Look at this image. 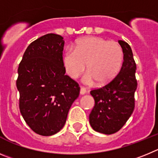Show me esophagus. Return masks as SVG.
<instances>
[{
    "instance_id": "esophagus-1",
    "label": "esophagus",
    "mask_w": 158,
    "mask_h": 158,
    "mask_svg": "<svg viewBox=\"0 0 158 158\" xmlns=\"http://www.w3.org/2000/svg\"><path fill=\"white\" fill-rule=\"evenodd\" d=\"M86 93V89H85L84 87H82V86H81L80 87V94L83 95V94H85Z\"/></svg>"
}]
</instances>
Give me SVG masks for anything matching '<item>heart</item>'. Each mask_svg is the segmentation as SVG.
Returning a JSON list of instances; mask_svg holds the SVG:
<instances>
[{"mask_svg": "<svg viewBox=\"0 0 158 158\" xmlns=\"http://www.w3.org/2000/svg\"><path fill=\"white\" fill-rule=\"evenodd\" d=\"M74 51L67 50L63 54V64L67 74L76 79L86 69L89 73L86 82L96 81L105 85L117 75L122 66L123 52L115 41H107L100 37H87L77 41Z\"/></svg>", "mask_w": 158, "mask_h": 158, "instance_id": "b5f03b06", "label": "heart"}]
</instances>
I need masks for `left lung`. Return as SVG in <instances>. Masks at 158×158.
I'll list each match as a JSON object with an SVG mask.
<instances>
[{"label": "left lung", "instance_id": "obj_1", "mask_svg": "<svg viewBox=\"0 0 158 158\" xmlns=\"http://www.w3.org/2000/svg\"><path fill=\"white\" fill-rule=\"evenodd\" d=\"M118 42L123 52L120 72L107 85L90 91L95 104L89 116V124L94 131L106 135L120 130L135 108V62L130 45L121 40Z\"/></svg>", "mask_w": 158, "mask_h": 158}]
</instances>
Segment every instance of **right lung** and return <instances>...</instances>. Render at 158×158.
<instances>
[{"instance_id":"right-lung-1","label":"right lung","mask_w":158,"mask_h":158,"mask_svg":"<svg viewBox=\"0 0 158 158\" xmlns=\"http://www.w3.org/2000/svg\"><path fill=\"white\" fill-rule=\"evenodd\" d=\"M64 38L47 34L27 48L18 69L19 109L27 125L43 136L55 135L64 126L79 85L65 75Z\"/></svg>"}]
</instances>
